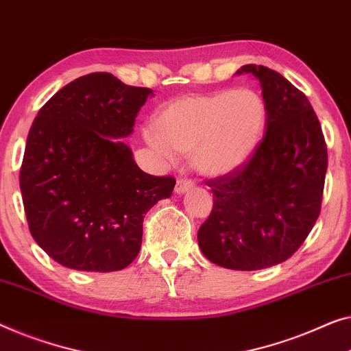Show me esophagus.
<instances>
[{"instance_id": "1", "label": "esophagus", "mask_w": 351, "mask_h": 351, "mask_svg": "<svg viewBox=\"0 0 351 351\" xmlns=\"http://www.w3.org/2000/svg\"><path fill=\"white\" fill-rule=\"evenodd\" d=\"M191 188H193L191 180L179 179V180H177V184H176V193H177V195H182V193L191 190Z\"/></svg>"}]
</instances>
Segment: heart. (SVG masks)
<instances>
[{
	"mask_svg": "<svg viewBox=\"0 0 351 351\" xmlns=\"http://www.w3.org/2000/svg\"><path fill=\"white\" fill-rule=\"evenodd\" d=\"M266 123V104L252 88L190 95L161 110L155 126L144 130L145 142L163 158L191 154L202 174L220 176L241 166Z\"/></svg>",
	"mask_w": 351,
	"mask_h": 351,
	"instance_id": "heart-1",
	"label": "heart"
}]
</instances>
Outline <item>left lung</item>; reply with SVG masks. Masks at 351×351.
Listing matches in <instances>:
<instances>
[{
	"label": "left lung",
	"instance_id": "left-lung-1",
	"mask_svg": "<svg viewBox=\"0 0 351 351\" xmlns=\"http://www.w3.org/2000/svg\"><path fill=\"white\" fill-rule=\"evenodd\" d=\"M260 80L266 133L250 158L207 180L213 207L197 231L207 260L234 271L287 261L306 241L322 210L328 149L307 96L266 66L236 74Z\"/></svg>",
	"mask_w": 351,
	"mask_h": 351
}]
</instances>
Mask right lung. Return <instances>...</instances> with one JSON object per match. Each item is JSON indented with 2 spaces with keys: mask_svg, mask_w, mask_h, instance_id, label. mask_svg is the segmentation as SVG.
<instances>
[{
  "mask_svg": "<svg viewBox=\"0 0 351 351\" xmlns=\"http://www.w3.org/2000/svg\"><path fill=\"white\" fill-rule=\"evenodd\" d=\"M150 88L109 73L73 80L45 103L29 128L20 191L29 232L64 267L112 272L141 250L142 221L174 190L150 176L121 138L133 133Z\"/></svg>",
  "mask_w": 351,
  "mask_h": 351,
  "instance_id": "1",
  "label": "right lung"
}]
</instances>
